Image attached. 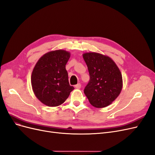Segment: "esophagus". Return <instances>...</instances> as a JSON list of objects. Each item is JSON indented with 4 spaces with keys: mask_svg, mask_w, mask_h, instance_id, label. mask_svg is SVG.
I'll return each instance as SVG.
<instances>
[{
    "mask_svg": "<svg viewBox=\"0 0 155 155\" xmlns=\"http://www.w3.org/2000/svg\"><path fill=\"white\" fill-rule=\"evenodd\" d=\"M81 85L80 83H78V84L75 85V88H77V89H80V88H81Z\"/></svg>",
    "mask_w": 155,
    "mask_h": 155,
    "instance_id": "34e87169",
    "label": "esophagus"
}]
</instances>
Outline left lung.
Listing matches in <instances>:
<instances>
[{
    "mask_svg": "<svg viewBox=\"0 0 155 155\" xmlns=\"http://www.w3.org/2000/svg\"><path fill=\"white\" fill-rule=\"evenodd\" d=\"M83 57L90 74V81L84 93L94 107H106L111 104L121 92V72L109 56L92 52L84 53Z\"/></svg>",
    "mask_w": 155,
    "mask_h": 155,
    "instance_id": "left-lung-1",
    "label": "left lung"
}]
</instances>
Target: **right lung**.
Listing matches in <instances>:
<instances>
[{"label": "right lung", "mask_w": 155, "mask_h": 155, "mask_svg": "<svg viewBox=\"0 0 155 155\" xmlns=\"http://www.w3.org/2000/svg\"><path fill=\"white\" fill-rule=\"evenodd\" d=\"M71 53L65 50L47 52L37 61L31 74V85L38 99L46 106L63 104L74 89L68 82L65 65Z\"/></svg>", "instance_id": "obj_1"}]
</instances>
